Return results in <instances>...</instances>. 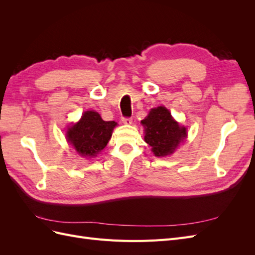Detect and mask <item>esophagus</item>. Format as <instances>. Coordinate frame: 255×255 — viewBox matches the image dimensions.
Masks as SVG:
<instances>
[{
	"label": "esophagus",
	"instance_id": "obj_1",
	"mask_svg": "<svg viewBox=\"0 0 255 255\" xmlns=\"http://www.w3.org/2000/svg\"><path fill=\"white\" fill-rule=\"evenodd\" d=\"M122 122L125 123V125H132L133 119L132 118H128V117H123L122 118Z\"/></svg>",
	"mask_w": 255,
	"mask_h": 255
}]
</instances>
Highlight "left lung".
Returning <instances> with one entry per match:
<instances>
[{
    "label": "left lung",
    "instance_id": "left-lung-1",
    "mask_svg": "<svg viewBox=\"0 0 255 255\" xmlns=\"http://www.w3.org/2000/svg\"><path fill=\"white\" fill-rule=\"evenodd\" d=\"M141 123L145 130L144 141L152 146L155 156H166L173 153L177 144L187 136L186 128L175 122L164 106L151 110Z\"/></svg>",
    "mask_w": 255,
    "mask_h": 255
}]
</instances>
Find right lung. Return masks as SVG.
Instances as JSON below:
<instances>
[{
	"label": "right lung",
	"mask_w": 255,
	"mask_h": 255,
	"mask_svg": "<svg viewBox=\"0 0 255 255\" xmlns=\"http://www.w3.org/2000/svg\"><path fill=\"white\" fill-rule=\"evenodd\" d=\"M116 126L115 121H104L97 112L89 111L84 113L78 123L69 128L68 141L81 155L97 156L110 141Z\"/></svg>",
	"instance_id": "obj_1"
}]
</instances>
